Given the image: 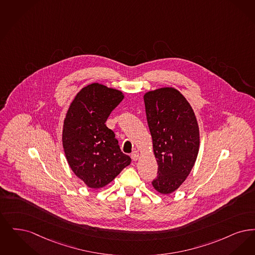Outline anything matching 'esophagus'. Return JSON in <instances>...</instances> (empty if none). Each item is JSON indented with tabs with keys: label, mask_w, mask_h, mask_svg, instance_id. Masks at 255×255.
Returning a JSON list of instances; mask_svg holds the SVG:
<instances>
[{
	"label": "esophagus",
	"mask_w": 255,
	"mask_h": 255,
	"mask_svg": "<svg viewBox=\"0 0 255 255\" xmlns=\"http://www.w3.org/2000/svg\"><path fill=\"white\" fill-rule=\"evenodd\" d=\"M131 158H132L133 161H137L139 159V152L138 151H133Z\"/></svg>",
	"instance_id": "esophagus-1"
}]
</instances>
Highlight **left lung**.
Returning a JSON list of instances; mask_svg holds the SVG:
<instances>
[{"label":"left lung","instance_id":"left-lung-1","mask_svg":"<svg viewBox=\"0 0 255 255\" xmlns=\"http://www.w3.org/2000/svg\"><path fill=\"white\" fill-rule=\"evenodd\" d=\"M144 102L158 165L152 186L161 194H169L185 182L195 164L199 152L198 123L188 100L174 88L147 91Z\"/></svg>","mask_w":255,"mask_h":255}]
</instances>
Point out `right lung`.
Masks as SVG:
<instances>
[{
    "label": "right lung",
    "instance_id": "obj_1",
    "mask_svg": "<svg viewBox=\"0 0 255 255\" xmlns=\"http://www.w3.org/2000/svg\"><path fill=\"white\" fill-rule=\"evenodd\" d=\"M124 97L118 89L93 83L81 89L68 108L63 126L64 151L74 174L89 188L107 186L131 162L105 124Z\"/></svg>",
    "mask_w": 255,
    "mask_h": 255
}]
</instances>
